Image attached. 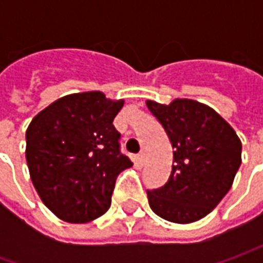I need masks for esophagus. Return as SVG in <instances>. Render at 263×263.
Returning <instances> with one entry per match:
<instances>
[{"label":"esophagus","instance_id":"esophagus-1","mask_svg":"<svg viewBox=\"0 0 263 263\" xmlns=\"http://www.w3.org/2000/svg\"><path fill=\"white\" fill-rule=\"evenodd\" d=\"M137 161H139V164H142V165H143V164L146 162V154H145L143 151H142V152H140V154L137 155Z\"/></svg>","mask_w":263,"mask_h":263}]
</instances>
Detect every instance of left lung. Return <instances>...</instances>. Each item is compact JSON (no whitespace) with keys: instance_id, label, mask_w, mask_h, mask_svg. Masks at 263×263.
I'll return each instance as SVG.
<instances>
[{"instance_id":"left-lung-1","label":"left lung","mask_w":263,"mask_h":263,"mask_svg":"<svg viewBox=\"0 0 263 263\" xmlns=\"http://www.w3.org/2000/svg\"><path fill=\"white\" fill-rule=\"evenodd\" d=\"M146 106L167 133L174 162L167 183L147 190L149 206L177 224L206 217L231 189L241 164L240 139L218 112L193 99Z\"/></svg>"}]
</instances>
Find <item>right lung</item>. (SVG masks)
I'll return each mask as SVG.
<instances>
[{
	"instance_id": "add662e5",
	"label": "right lung",
	"mask_w": 263,
	"mask_h": 263,
	"mask_svg": "<svg viewBox=\"0 0 263 263\" xmlns=\"http://www.w3.org/2000/svg\"><path fill=\"white\" fill-rule=\"evenodd\" d=\"M123 105L102 92L73 93L46 106L27 127L32 183L58 218L82 224L111 206L117 177L133 165L112 124Z\"/></svg>"
}]
</instances>
